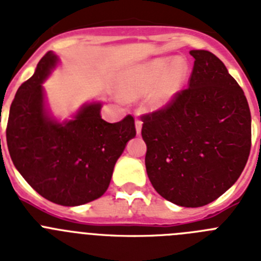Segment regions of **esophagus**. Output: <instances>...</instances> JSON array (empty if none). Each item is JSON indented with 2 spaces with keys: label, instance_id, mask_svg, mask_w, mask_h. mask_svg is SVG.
I'll return each instance as SVG.
<instances>
[{
  "label": "esophagus",
  "instance_id": "obj_1",
  "mask_svg": "<svg viewBox=\"0 0 261 261\" xmlns=\"http://www.w3.org/2000/svg\"><path fill=\"white\" fill-rule=\"evenodd\" d=\"M135 124H136V132H137V135H140L142 129V121L140 119H136Z\"/></svg>",
  "mask_w": 261,
  "mask_h": 261
}]
</instances>
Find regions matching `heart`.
<instances>
[{
	"instance_id": "heart-1",
	"label": "heart",
	"mask_w": 261,
	"mask_h": 261,
	"mask_svg": "<svg viewBox=\"0 0 261 261\" xmlns=\"http://www.w3.org/2000/svg\"><path fill=\"white\" fill-rule=\"evenodd\" d=\"M190 74V65L183 57H158L136 65L121 78V93L125 98L145 96L151 111H161L171 105L184 89Z\"/></svg>"
}]
</instances>
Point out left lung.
<instances>
[{
  "label": "left lung",
  "instance_id": "1",
  "mask_svg": "<svg viewBox=\"0 0 261 261\" xmlns=\"http://www.w3.org/2000/svg\"><path fill=\"white\" fill-rule=\"evenodd\" d=\"M188 89L142 116L149 180L163 199L199 208L238 180L251 149V112L238 82L209 50L193 49Z\"/></svg>",
  "mask_w": 261,
  "mask_h": 261
}]
</instances>
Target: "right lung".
<instances>
[{
    "mask_svg": "<svg viewBox=\"0 0 261 261\" xmlns=\"http://www.w3.org/2000/svg\"><path fill=\"white\" fill-rule=\"evenodd\" d=\"M59 64L48 52L30 80L20 85L10 107L6 141L11 161L44 199L77 206L99 199L114 167L136 136L130 115L119 123L100 116L102 103L84 105L71 120L59 121L45 105L43 82Z\"/></svg>",
    "mask_w": 261,
    "mask_h": 261,
    "instance_id": "add662e5",
    "label": "right lung"
}]
</instances>
